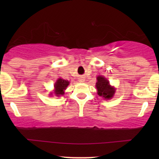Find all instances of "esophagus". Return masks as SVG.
<instances>
[{
  "mask_svg": "<svg viewBox=\"0 0 159 159\" xmlns=\"http://www.w3.org/2000/svg\"><path fill=\"white\" fill-rule=\"evenodd\" d=\"M84 80L83 78H80L79 79V82H81L82 83V82H84Z\"/></svg>",
  "mask_w": 159,
  "mask_h": 159,
  "instance_id": "34e87169",
  "label": "esophagus"
}]
</instances>
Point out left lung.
Listing matches in <instances>:
<instances>
[{
	"instance_id": "8db88e82",
	"label": "left lung",
	"mask_w": 159,
	"mask_h": 159,
	"mask_svg": "<svg viewBox=\"0 0 159 159\" xmlns=\"http://www.w3.org/2000/svg\"><path fill=\"white\" fill-rule=\"evenodd\" d=\"M96 82V89L97 93L99 96H102L105 99H111L115 93V88L110 85L108 80L102 75H98Z\"/></svg>"
}]
</instances>
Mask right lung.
Returning <instances> with one entry per match:
<instances>
[{
    "instance_id": "right-lung-1",
    "label": "right lung",
    "mask_w": 159,
    "mask_h": 159,
    "mask_svg": "<svg viewBox=\"0 0 159 159\" xmlns=\"http://www.w3.org/2000/svg\"><path fill=\"white\" fill-rule=\"evenodd\" d=\"M69 84V81L63 79V78H58L54 84V94L57 96H60L61 95L64 94V90L66 89ZM52 95V94H51Z\"/></svg>"
}]
</instances>
